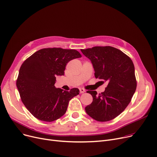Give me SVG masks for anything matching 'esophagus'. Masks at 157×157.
<instances>
[{
  "label": "esophagus",
  "mask_w": 157,
  "mask_h": 157,
  "mask_svg": "<svg viewBox=\"0 0 157 157\" xmlns=\"http://www.w3.org/2000/svg\"><path fill=\"white\" fill-rule=\"evenodd\" d=\"M79 92H80L81 94H82V93H84L85 92V90L83 88H79Z\"/></svg>",
  "instance_id": "1"
}]
</instances>
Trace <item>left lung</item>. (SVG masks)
Listing matches in <instances>:
<instances>
[{"mask_svg":"<svg viewBox=\"0 0 157 157\" xmlns=\"http://www.w3.org/2000/svg\"><path fill=\"white\" fill-rule=\"evenodd\" d=\"M81 51L91 61L95 78L108 83L105 92L99 94L96 91H87L93 101L85 107V111L98 121L112 120L125 110L136 90L132 60L123 52L110 46H97Z\"/></svg>","mask_w":157,"mask_h":157,"instance_id":"obj_1","label":"left lung"}]
</instances>
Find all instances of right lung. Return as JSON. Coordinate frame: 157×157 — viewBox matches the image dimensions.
Returning <instances> with one entry per match:
<instances>
[{"label": "right lung", "mask_w": 157, "mask_h": 157, "mask_svg": "<svg viewBox=\"0 0 157 157\" xmlns=\"http://www.w3.org/2000/svg\"><path fill=\"white\" fill-rule=\"evenodd\" d=\"M74 49L45 48L24 61L20 67L17 86L22 103L36 119L52 122L65 113L69 101L79 94L74 88L69 92L54 86L57 76H63L67 63L81 58Z\"/></svg>", "instance_id": "1"}]
</instances>
